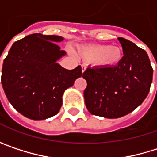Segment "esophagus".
Wrapping results in <instances>:
<instances>
[{"label":"esophagus","mask_w":157,"mask_h":157,"mask_svg":"<svg viewBox=\"0 0 157 157\" xmlns=\"http://www.w3.org/2000/svg\"><path fill=\"white\" fill-rule=\"evenodd\" d=\"M86 68H87V66H86L85 64H82V73L86 70Z\"/></svg>","instance_id":"esophagus-1"}]
</instances>
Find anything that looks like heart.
I'll return each mask as SVG.
<instances>
[{"label": "heart", "mask_w": 157, "mask_h": 157, "mask_svg": "<svg viewBox=\"0 0 157 157\" xmlns=\"http://www.w3.org/2000/svg\"><path fill=\"white\" fill-rule=\"evenodd\" d=\"M80 55L88 61H94L100 67H113L123 59V50L118 46L89 44L79 49Z\"/></svg>", "instance_id": "b5f03b06"}]
</instances>
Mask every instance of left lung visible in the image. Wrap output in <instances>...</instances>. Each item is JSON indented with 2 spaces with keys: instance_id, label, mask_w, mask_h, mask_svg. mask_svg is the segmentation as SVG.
<instances>
[{
  "instance_id": "1",
  "label": "left lung",
  "mask_w": 157,
  "mask_h": 157,
  "mask_svg": "<svg viewBox=\"0 0 157 157\" xmlns=\"http://www.w3.org/2000/svg\"><path fill=\"white\" fill-rule=\"evenodd\" d=\"M124 56L113 67H88L82 74L87 86L83 92L87 110L94 115L119 118L136 109L146 98L153 68L146 52L119 37Z\"/></svg>"
}]
</instances>
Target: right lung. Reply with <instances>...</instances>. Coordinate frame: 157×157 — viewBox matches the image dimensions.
I'll use <instances>...</instances> for the list:
<instances>
[{"label":"right lung","instance_id":"1","mask_svg":"<svg viewBox=\"0 0 157 157\" xmlns=\"http://www.w3.org/2000/svg\"><path fill=\"white\" fill-rule=\"evenodd\" d=\"M63 37L33 33L15 42L3 61L2 84L11 105L33 120L57 114L64 91L82 75V67L66 70L56 63L65 52Z\"/></svg>","mask_w":157,"mask_h":157}]
</instances>
